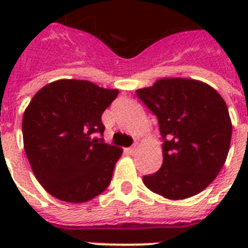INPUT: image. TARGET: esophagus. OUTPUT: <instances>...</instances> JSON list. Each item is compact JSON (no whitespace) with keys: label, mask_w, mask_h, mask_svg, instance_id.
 Returning <instances> with one entry per match:
<instances>
[{"label":"esophagus","mask_w":248,"mask_h":248,"mask_svg":"<svg viewBox=\"0 0 248 248\" xmlns=\"http://www.w3.org/2000/svg\"><path fill=\"white\" fill-rule=\"evenodd\" d=\"M136 151H138V145L135 144V145L127 148V149H126V153H128V155H135Z\"/></svg>","instance_id":"34e87169"}]
</instances>
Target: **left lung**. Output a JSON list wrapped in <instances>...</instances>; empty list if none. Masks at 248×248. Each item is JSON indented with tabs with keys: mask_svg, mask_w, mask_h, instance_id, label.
I'll list each match as a JSON object with an SVG mask.
<instances>
[{
	"mask_svg": "<svg viewBox=\"0 0 248 248\" xmlns=\"http://www.w3.org/2000/svg\"><path fill=\"white\" fill-rule=\"evenodd\" d=\"M139 99L158 118L163 163L143 177L152 192L184 200L207 188L225 163L232 121L220 93L190 78H162L136 90Z\"/></svg>",
	"mask_w": 248,
	"mask_h": 248,
	"instance_id": "1",
	"label": "left lung"
}]
</instances>
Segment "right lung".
Here are the masks:
<instances>
[{"instance_id": "obj_1", "label": "right lung", "mask_w": 248, "mask_h": 248, "mask_svg": "<svg viewBox=\"0 0 248 248\" xmlns=\"http://www.w3.org/2000/svg\"><path fill=\"white\" fill-rule=\"evenodd\" d=\"M118 95L90 81L58 79L32 97L23 141L33 173L52 197L83 203L108 188L122 149L105 144L101 114Z\"/></svg>"}]
</instances>
